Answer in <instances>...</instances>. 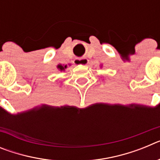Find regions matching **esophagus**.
<instances>
[{"instance_id": "34e87169", "label": "esophagus", "mask_w": 160, "mask_h": 160, "mask_svg": "<svg viewBox=\"0 0 160 160\" xmlns=\"http://www.w3.org/2000/svg\"><path fill=\"white\" fill-rule=\"evenodd\" d=\"M73 63L75 65H83L86 66L89 63V60L86 58H76L73 61Z\"/></svg>"}]
</instances>
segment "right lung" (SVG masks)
<instances>
[{
    "instance_id": "1",
    "label": "right lung",
    "mask_w": 160,
    "mask_h": 160,
    "mask_svg": "<svg viewBox=\"0 0 160 160\" xmlns=\"http://www.w3.org/2000/svg\"><path fill=\"white\" fill-rule=\"evenodd\" d=\"M58 68L61 71H62V70H65V69L66 68V66H62V65H58Z\"/></svg>"
}]
</instances>
